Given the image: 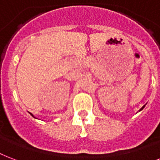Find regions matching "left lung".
Returning a JSON list of instances; mask_svg holds the SVG:
<instances>
[{"instance_id":"left-lung-1","label":"left lung","mask_w":160,"mask_h":160,"mask_svg":"<svg viewBox=\"0 0 160 160\" xmlns=\"http://www.w3.org/2000/svg\"><path fill=\"white\" fill-rule=\"evenodd\" d=\"M145 106H146V105H144V106H143V107H142V108H141V109H140V110H139V111H138V112H140V111H142V109H143V108H144V107H145Z\"/></svg>"}]
</instances>
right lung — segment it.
Returning <instances> with one entry per match:
<instances>
[{"instance_id": "right-lung-1", "label": "right lung", "mask_w": 160, "mask_h": 160, "mask_svg": "<svg viewBox=\"0 0 160 160\" xmlns=\"http://www.w3.org/2000/svg\"><path fill=\"white\" fill-rule=\"evenodd\" d=\"M29 113H30V112H29ZM30 114H31V115H32V117H33V118H35V117H34V116H33V115H32V113H30Z\"/></svg>"}]
</instances>
